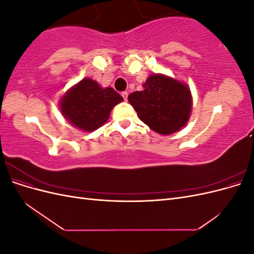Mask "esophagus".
Segmentation results:
<instances>
[{
	"instance_id": "esophagus-1",
	"label": "esophagus",
	"mask_w": 254,
	"mask_h": 254,
	"mask_svg": "<svg viewBox=\"0 0 254 254\" xmlns=\"http://www.w3.org/2000/svg\"><path fill=\"white\" fill-rule=\"evenodd\" d=\"M122 96H123V98L125 99V101H127V97H128V93L127 92H122Z\"/></svg>"
}]
</instances>
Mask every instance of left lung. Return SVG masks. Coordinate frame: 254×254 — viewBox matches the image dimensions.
<instances>
[{
  "label": "left lung",
  "mask_w": 254,
  "mask_h": 254,
  "mask_svg": "<svg viewBox=\"0 0 254 254\" xmlns=\"http://www.w3.org/2000/svg\"><path fill=\"white\" fill-rule=\"evenodd\" d=\"M143 87V91L129 94L128 102L144 124L163 135L188 124L193 97L187 83L164 74H151Z\"/></svg>",
  "instance_id": "left-lung-1"
}]
</instances>
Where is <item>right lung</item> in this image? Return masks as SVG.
I'll return each instance as SVG.
<instances>
[{
  "label": "right lung",
  "instance_id": "right-lung-1",
  "mask_svg": "<svg viewBox=\"0 0 254 254\" xmlns=\"http://www.w3.org/2000/svg\"><path fill=\"white\" fill-rule=\"evenodd\" d=\"M124 99L111 87L84 77L68 89L59 101L63 117L84 132H92L108 121L110 112Z\"/></svg>",
  "mask_w": 254,
  "mask_h": 254
}]
</instances>
